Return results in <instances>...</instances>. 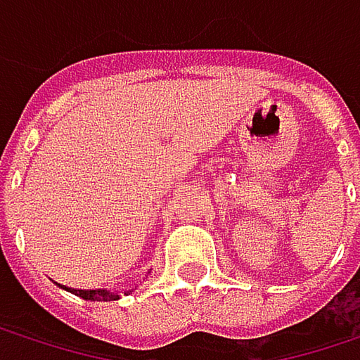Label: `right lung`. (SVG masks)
Masks as SVG:
<instances>
[{"mask_svg": "<svg viewBox=\"0 0 360 360\" xmlns=\"http://www.w3.org/2000/svg\"><path fill=\"white\" fill-rule=\"evenodd\" d=\"M62 288V285H60ZM68 292H72L75 296H81L83 300H91V302H110V300H118V294L108 292V290H72V288H64Z\"/></svg>", "mask_w": 360, "mask_h": 360, "instance_id": "right-lung-1", "label": "right lung"}]
</instances>
